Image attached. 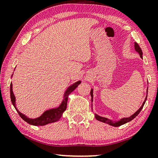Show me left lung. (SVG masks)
Wrapping results in <instances>:
<instances>
[{
    "label": "left lung",
    "mask_w": 158,
    "mask_h": 158,
    "mask_svg": "<svg viewBox=\"0 0 158 158\" xmlns=\"http://www.w3.org/2000/svg\"><path fill=\"white\" fill-rule=\"evenodd\" d=\"M134 46H135V51L139 53V56H140V57L142 58V52L141 48L138 45V44L137 43H135ZM90 94H91V102H93V97H94V96H93V89H91ZM147 94H148V88H147ZM147 97H146L144 101L143 102V103H142V106H140V108H139L138 110V111H137L134 114H133L132 115H131L130 117H129V118H121L120 120H118V121H113L111 120H109V119L106 118L101 117V116L98 115L97 114H95V118H96L97 120L100 121V122H102V123H104L108 124H109V125H111V126H113V127H120L121 125H123V124H126L127 123H129V122H130V121H131L132 120H133V119H134L136 117L137 115H138L139 114V112L141 111V110L142 109V108H143V106H144V104L146 102V100H147ZM91 108H92V105H91Z\"/></svg>",
    "instance_id": "obj_1"
}]
</instances>
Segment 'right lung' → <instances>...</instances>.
<instances>
[{"mask_svg": "<svg viewBox=\"0 0 158 158\" xmlns=\"http://www.w3.org/2000/svg\"><path fill=\"white\" fill-rule=\"evenodd\" d=\"M12 76L13 74L11 75V77H12ZM80 83H81V81L79 80V81L73 83V85H71L67 89V90L65 91L64 94V97H63V100H62V102H61L60 105H59V106L56 107V108L47 110V111H44L43 114L40 116V117L36 118H34V119L29 118L27 117V116L23 114L22 113H20L19 110H18L16 106V98H15V96L13 93L12 83L11 82L10 84L11 100V102H12V105L15 107V109H16L17 112L19 113V115L21 117L22 119H23V120L25 122H27L28 124H31V125H34V126H44V125H46L47 124L55 123V122H57L60 120V118L62 117L63 112L67 109L68 96H69V95L71 93V92L73 91V90H75L76 88L78 87Z\"/></svg>", "mask_w": 158, "mask_h": 158, "instance_id": "right-lung-1", "label": "right lung"}]
</instances>
